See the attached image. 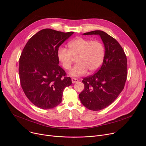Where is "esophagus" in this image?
<instances>
[{"label":"esophagus","instance_id":"34e87169","mask_svg":"<svg viewBox=\"0 0 146 146\" xmlns=\"http://www.w3.org/2000/svg\"><path fill=\"white\" fill-rule=\"evenodd\" d=\"M72 81L73 83H76V82H78V80L77 78H72Z\"/></svg>","mask_w":146,"mask_h":146}]
</instances>
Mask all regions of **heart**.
Returning a JSON list of instances; mask_svg holds the SVG:
<instances>
[{
	"mask_svg": "<svg viewBox=\"0 0 146 146\" xmlns=\"http://www.w3.org/2000/svg\"><path fill=\"white\" fill-rule=\"evenodd\" d=\"M69 50L60 47L57 51V58L62 66L69 70L77 58V64L70 71L73 77H80L86 74L88 70L94 72L101 66L105 56V46L99 40H91L78 37L70 41Z\"/></svg>",
	"mask_w": 146,
	"mask_h": 146,
	"instance_id": "1",
	"label": "heart"
}]
</instances>
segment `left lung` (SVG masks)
<instances>
[{
	"label": "left lung",
	"instance_id": "left-lung-1",
	"mask_svg": "<svg viewBox=\"0 0 146 146\" xmlns=\"http://www.w3.org/2000/svg\"><path fill=\"white\" fill-rule=\"evenodd\" d=\"M84 35L100 36L105 48L102 66L93 75L83 78L84 89L80 94L86 108L99 111L110 105L123 90L127 77V59L118 41L106 32L94 31Z\"/></svg>",
	"mask_w": 146,
	"mask_h": 146
}]
</instances>
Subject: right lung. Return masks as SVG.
<instances>
[{
	"instance_id": "add662e5",
	"label": "right lung",
	"mask_w": 146,
	"mask_h": 146,
	"mask_svg": "<svg viewBox=\"0 0 146 146\" xmlns=\"http://www.w3.org/2000/svg\"><path fill=\"white\" fill-rule=\"evenodd\" d=\"M73 33L41 30L30 38L21 54V86L28 99L39 108L46 110L58 106L64 89L72 84L70 77L58 65L57 51Z\"/></svg>"
}]
</instances>
